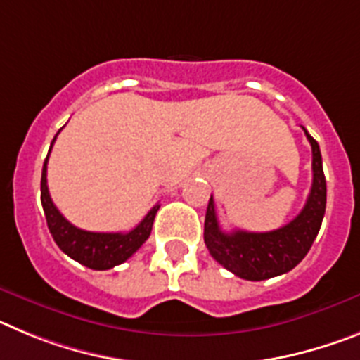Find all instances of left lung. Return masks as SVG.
Wrapping results in <instances>:
<instances>
[{"label": "left lung", "mask_w": 360, "mask_h": 360, "mask_svg": "<svg viewBox=\"0 0 360 360\" xmlns=\"http://www.w3.org/2000/svg\"><path fill=\"white\" fill-rule=\"evenodd\" d=\"M304 129V128H303ZM311 146V189L303 211L290 224L270 232L221 231L216 216L214 200H209L203 225V240L209 252L219 265L241 279L263 281L276 278L301 263L310 250L323 224L326 211V180L323 173V158L316 139L308 135Z\"/></svg>", "instance_id": "left-lung-1"}]
</instances>
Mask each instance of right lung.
Masks as SVG:
<instances>
[{
  "label": "right lung",
  "instance_id": "add662e5",
  "mask_svg": "<svg viewBox=\"0 0 360 360\" xmlns=\"http://www.w3.org/2000/svg\"><path fill=\"white\" fill-rule=\"evenodd\" d=\"M57 135L53 136L50 151L56 142ZM50 151L44 158L43 173H41V203H43V211L46 216V224H49L50 234L57 247L70 256L72 259L79 262L81 265L88 266L94 270H108L113 266L124 263L128 257H131L136 250L141 249L142 243L151 234L153 221L155 214L160 209V205H155L148 214L144 216L141 224L131 229L129 232H90L82 231L75 227L57 211L50 198L49 186H46V164H49Z\"/></svg>",
  "mask_w": 360,
  "mask_h": 360
}]
</instances>
